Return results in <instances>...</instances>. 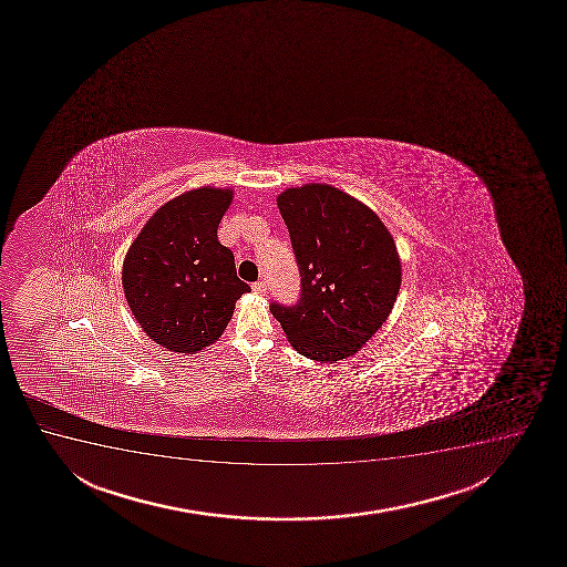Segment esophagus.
<instances>
[{
  "label": "esophagus",
  "mask_w": 567,
  "mask_h": 567,
  "mask_svg": "<svg viewBox=\"0 0 567 567\" xmlns=\"http://www.w3.org/2000/svg\"><path fill=\"white\" fill-rule=\"evenodd\" d=\"M252 290L254 293H258V296H266L267 285L266 282H261V280H258V282H254Z\"/></svg>",
  "instance_id": "34e87169"
}]
</instances>
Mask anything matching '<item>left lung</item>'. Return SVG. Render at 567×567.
Instances as JSON below:
<instances>
[{"label":"left lung","instance_id":"8db88e82","mask_svg":"<svg viewBox=\"0 0 567 567\" xmlns=\"http://www.w3.org/2000/svg\"><path fill=\"white\" fill-rule=\"evenodd\" d=\"M277 205L300 267L301 298L292 307L271 303V313L307 359H347L380 330L399 296L393 235L372 208L328 184L288 187Z\"/></svg>","mask_w":567,"mask_h":567}]
</instances>
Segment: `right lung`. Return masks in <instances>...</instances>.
<instances>
[{
	"label": "right lung",
	"mask_w": 567,
	"mask_h": 567,
	"mask_svg": "<svg viewBox=\"0 0 567 567\" xmlns=\"http://www.w3.org/2000/svg\"><path fill=\"white\" fill-rule=\"evenodd\" d=\"M231 200L229 187L189 189L157 208L125 254L121 282L134 319L174 353L213 346L235 301L250 292L237 277L234 252L218 240Z\"/></svg>",
	"instance_id": "right-lung-1"
}]
</instances>
